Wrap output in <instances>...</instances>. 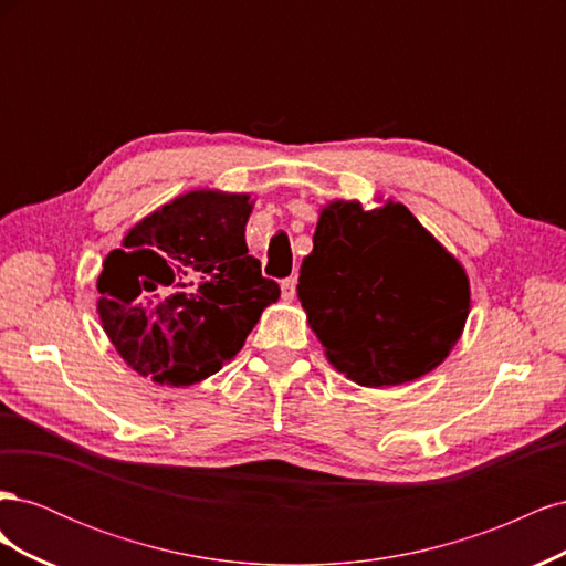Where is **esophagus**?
Instances as JSON below:
<instances>
[{"mask_svg": "<svg viewBox=\"0 0 566 566\" xmlns=\"http://www.w3.org/2000/svg\"><path fill=\"white\" fill-rule=\"evenodd\" d=\"M295 285H297V279H295V276H290V279L281 281V295H283L285 302H290V300L295 297Z\"/></svg>", "mask_w": 566, "mask_h": 566, "instance_id": "obj_1", "label": "esophagus"}]
</instances>
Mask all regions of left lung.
Returning a JSON list of instances; mask_svg holds the SVG:
<instances>
[{
	"instance_id": "1",
	"label": "left lung",
	"mask_w": 566,
	"mask_h": 566,
	"mask_svg": "<svg viewBox=\"0 0 566 566\" xmlns=\"http://www.w3.org/2000/svg\"><path fill=\"white\" fill-rule=\"evenodd\" d=\"M297 297L335 370L361 387H397L451 354L470 314L455 256L401 202L325 205Z\"/></svg>"
}]
</instances>
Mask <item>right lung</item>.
Instances as JSON below:
<instances>
[{
    "label": "right lung",
    "mask_w": 566,
    "mask_h": 566,
    "mask_svg": "<svg viewBox=\"0 0 566 566\" xmlns=\"http://www.w3.org/2000/svg\"><path fill=\"white\" fill-rule=\"evenodd\" d=\"M250 193L188 191L150 212L108 252L96 312L123 361L158 385L210 378L241 352L281 297L248 254Z\"/></svg>",
    "instance_id": "1"
}]
</instances>
